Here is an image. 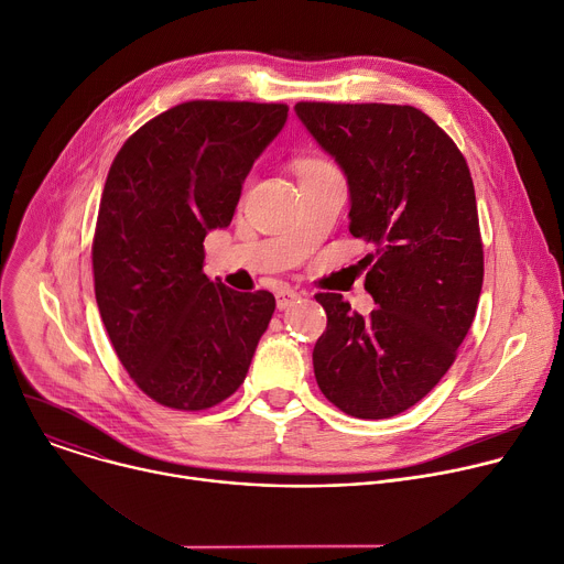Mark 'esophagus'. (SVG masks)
Returning <instances> with one entry per match:
<instances>
[{"label":"esophagus","instance_id":"1","mask_svg":"<svg viewBox=\"0 0 564 564\" xmlns=\"http://www.w3.org/2000/svg\"><path fill=\"white\" fill-rule=\"evenodd\" d=\"M303 296H305V292H296V290L283 288V290L276 292V307H279V310H285V307L299 303Z\"/></svg>","mask_w":564,"mask_h":564}]
</instances>
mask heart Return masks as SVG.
Wrapping results in <instances>:
<instances>
[{"instance_id":"heart-1","label":"heart","mask_w":564,"mask_h":564,"mask_svg":"<svg viewBox=\"0 0 564 564\" xmlns=\"http://www.w3.org/2000/svg\"><path fill=\"white\" fill-rule=\"evenodd\" d=\"M326 165L328 163H324V160H318V158H303V160H299V163H296V174L301 176V174L321 170V167H326Z\"/></svg>"}]
</instances>
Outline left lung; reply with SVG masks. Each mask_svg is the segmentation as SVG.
Masks as SVG:
<instances>
[{"label":"left lung","instance_id":"1","mask_svg":"<svg viewBox=\"0 0 564 564\" xmlns=\"http://www.w3.org/2000/svg\"><path fill=\"white\" fill-rule=\"evenodd\" d=\"M299 120L348 178L350 234L375 254L370 316L341 294L314 299L328 314L312 364L337 409L386 420L415 406L455 361L485 279L470 172L457 144L409 105L299 102Z\"/></svg>","mask_w":564,"mask_h":564}]
</instances>
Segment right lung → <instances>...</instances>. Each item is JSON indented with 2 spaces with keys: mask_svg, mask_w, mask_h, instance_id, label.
<instances>
[{
  "mask_svg": "<svg viewBox=\"0 0 564 564\" xmlns=\"http://www.w3.org/2000/svg\"><path fill=\"white\" fill-rule=\"evenodd\" d=\"M288 120L285 105L192 100L142 124L109 170L94 236L96 301L120 364L158 404L205 411L243 383L276 301L203 272L207 231Z\"/></svg>",
  "mask_w": 564,
  "mask_h": 564,
  "instance_id": "add662e5",
  "label": "right lung"
}]
</instances>
